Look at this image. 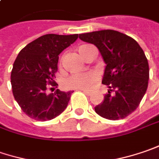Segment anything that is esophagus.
Masks as SVG:
<instances>
[{"instance_id":"1","label":"esophagus","mask_w":159,"mask_h":159,"mask_svg":"<svg viewBox=\"0 0 159 159\" xmlns=\"http://www.w3.org/2000/svg\"><path fill=\"white\" fill-rule=\"evenodd\" d=\"M81 91H83V93H84L85 95H87V96H91L93 94L92 92H89V91H86V90H81Z\"/></svg>"}]
</instances>
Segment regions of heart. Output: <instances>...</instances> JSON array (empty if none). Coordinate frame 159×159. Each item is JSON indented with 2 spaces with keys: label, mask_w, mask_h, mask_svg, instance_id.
I'll return each mask as SVG.
<instances>
[{
  "label": "heart",
  "mask_w": 159,
  "mask_h": 159,
  "mask_svg": "<svg viewBox=\"0 0 159 159\" xmlns=\"http://www.w3.org/2000/svg\"><path fill=\"white\" fill-rule=\"evenodd\" d=\"M87 45H82L78 49L80 55L84 58L85 54V49ZM98 77L93 72H84L74 74L68 76L65 81L66 88L75 89V90H89L95 84Z\"/></svg>",
  "instance_id": "1"
}]
</instances>
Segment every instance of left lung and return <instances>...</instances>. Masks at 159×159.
<instances>
[{
	"mask_svg": "<svg viewBox=\"0 0 159 159\" xmlns=\"http://www.w3.org/2000/svg\"><path fill=\"white\" fill-rule=\"evenodd\" d=\"M94 44L106 63L102 84L109 90L95 112L109 120L132 114L147 91L149 77L148 59L134 39L115 30H101L79 34Z\"/></svg>",
	"mask_w": 159,
	"mask_h": 159,
	"instance_id": "left-lung-1",
	"label": "left lung"
}]
</instances>
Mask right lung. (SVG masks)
I'll return each mask as SVG.
<instances>
[{"instance_id":"add662e5","label":"right lung","mask_w":159,"mask_h":159,"mask_svg":"<svg viewBox=\"0 0 159 159\" xmlns=\"http://www.w3.org/2000/svg\"><path fill=\"white\" fill-rule=\"evenodd\" d=\"M78 38V34H45L23 48L13 64L11 82L15 100L25 114L37 121L52 120L67 107L72 91L59 89L47 94L54 83L59 55Z\"/></svg>"}]
</instances>
